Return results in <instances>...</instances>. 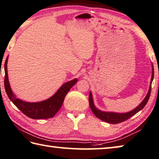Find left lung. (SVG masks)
<instances>
[{"instance_id":"obj_1","label":"left lung","mask_w":159,"mask_h":159,"mask_svg":"<svg viewBox=\"0 0 159 159\" xmlns=\"http://www.w3.org/2000/svg\"><path fill=\"white\" fill-rule=\"evenodd\" d=\"M154 79V67L152 65V75L151 78V82H150V86L149 89L147 93L145 98L141 102V103L138 105V107H136L135 109L130 111L126 113H117V112H104V111L100 110L97 108L95 105L93 103V96L92 93L90 91L89 93V105L91 110H92L93 113L96 115V117L101 119V120L107 122L110 124H119L120 122H123L124 121L127 120L129 118L131 117L133 115H135V114H137L139 111H140L145 106L146 104L148 102V100L150 97V94H151V89H152V83Z\"/></svg>"}]
</instances>
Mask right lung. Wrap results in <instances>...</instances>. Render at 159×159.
<instances>
[{"instance_id": "add662e5", "label": "right lung", "mask_w": 159, "mask_h": 159, "mask_svg": "<svg viewBox=\"0 0 159 159\" xmlns=\"http://www.w3.org/2000/svg\"><path fill=\"white\" fill-rule=\"evenodd\" d=\"M8 57L5 62V89L8 98L14 105L20 110L25 115L33 119H49L54 116L62 106L64 98L70 89L76 84L77 79L70 80L64 83L54 95L49 98L40 102H29L16 98L15 94H14L11 89L7 75V64Z\"/></svg>"}]
</instances>
